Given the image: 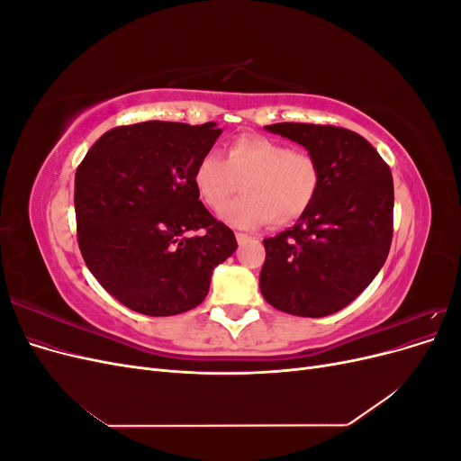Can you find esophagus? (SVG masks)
Segmentation results:
<instances>
[{
	"instance_id": "esophagus-1",
	"label": "esophagus",
	"mask_w": 461,
	"mask_h": 461,
	"mask_svg": "<svg viewBox=\"0 0 461 461\" xmlns=\"http://www.w3.org/2000/svg\"><path fill=\"white\" fill-rule=\"evenodd\" d=\"M236 240H239V244H246L249 240H254V236H249L248 232H236Z\"/></svg>"
}]
</instances>
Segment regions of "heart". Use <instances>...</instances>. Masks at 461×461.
<instances>
[{
	"label": "heart",
	"instance_id": "b5f03b06",
	"mask_svg": "<svg viewBox=\"0 0 461 461\" xmlns=\"http://www.w3.org/2000/svg\"><path fill=\"white\" fill-rule=\"evenodd\" d=\"M242 185L244 196L221 212V219L239 229H258L265 222L286 227L315 202L321 167L308 149H294L267 136H239L227 156L207 151L192 171V186L200 202L219 212Z\"/></svg>",
	"mask_w": 461,
	"mask_h": 461
}]
</instances>
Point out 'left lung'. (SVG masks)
Wrapping results in <instances>:
<instances>
[{
	"mask_svg": "<svg viewBox=\"0 0 461 461\" xmlns=\"http://www.w3.org/2000/svg\"><path fill=\"white\" fill-rule=\"evenodd\" d=\"M312 151L321 167L315 202L292 229L265 239L263 298L300 317L337 313L364 292L393 242L394 185L364 136L330 124L265 127Z\"/></svg>",
	"mask_w": 461,
	"mask_h": 461,
	"instance_id": "left-lung-1",
	"label": "left lung"
}]
</instances>
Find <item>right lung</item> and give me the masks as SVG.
I'll return each instance as SVG.
<instances>
[{
	"label": "right lung",
	"instance_id": "obj_1",
	"mask_svg": "<svg viewBox=\"0 0 461 461\" xmlns=\"http://www.w3.org/2000/svg\"><path fill=\"white\" fill-rule=\"evenodd\" d=\"M222 131L215 122L146 121L107 131L75 176L77 239L90 273L132 312L196 308L234 232L207 212L192 171Z\"/></svg>",
	"mask_w": 461,
	"mask_h": 461
}]
</instances>
